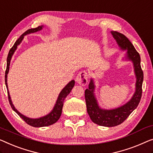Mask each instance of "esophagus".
<instances>
[{
  "mask_svg": "<svg viewBox=\"0 0 153 153\" xmlns=\"http://www.w3.org/2000/svg\"><path fill=\"white\" fill-rule=\"evenodd\" d=\"M88 72L85 71H81L79 73V74L76 76V81L77 83L82 86H85L88 83Z\"/></svg>",
  "mask_w": 153,
  "mask_h": 153,
  "instance_id": "esophagus-1",
  "label": "esophagus"
}]
</instances>
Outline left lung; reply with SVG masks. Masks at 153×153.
Here are the masks:
<instances>
[{
  "label": "left lung",
  "mask_w": 153,
  "mask_h": 153,
  "mask_svg": "<svg viewBox=\"0 0 153 153\" xmlns=\"http://www.w3.org/2000/svg\"><path fill=\"white\" fill-rule=\"evenodd\" d=\"M112 36L122 50H127V56L133 62L134 72L137 77L136 91L129 102L113 110H103L99 107L94 95V85L90 81L89 88L85 91L87 111L93 122L99 126L113 127L122 123L133 110L138 106L142 95L143 73L141 67L140 55L125 35L116 31H112Z\"/></svg>",
  "instance_id": "8db88e82"
}]
</instances>
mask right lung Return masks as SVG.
<instances>
[{"label":"right lung","instance_id":"right-lung-1","mask_svg":"<svg viewBox=\"0 0 153 153\" xmlns=\"http://www.w3.org/2000/svg\"><path fill=\"white\" fill-rule=\"evenodd\" d=\"M42 27H43V26H39V27H37L36 28L29 29V30H27L26 32H24L23 34L17 39V41L15 42L14 45L12 46V48H11L10 52H9L7 58V68H6L5 75V85L7 87V90L8 99H9V102H10L11 107H12V109L14 110V111L19 115V117H21V119H23V120L25 121L26 123H27L28 125H30L31 126H33V127H36V128L45 127V126H50V125L53 124V123H56V121L59 120V119L60 118L61 113H62V108H63L64 100H65V97L70 94V92H71L72 89L74 85V81L72 80L70 81V83H68V85H66L65 87L64 88L63 90H62V91L60 92L59 96L58 97V99H57L56 103V104H55V106H54V109L52 110V111L51 112L50 114H48V115H46V116L43 117H41V118H39V119L28 118V117L24 116V115L20 113V112L16 109V108H14V105L12 104V100H11V98H10V94H9L8 88H7V76L9 69H10V64L11 59H12V56L13 54H14V52H15V50H16L18 45H19V44L21 43V42L22 41V40L23 39L24 36L27 34H30V33H34V32H37V31L41 30Z\"/></svg>","mask_w":153,"mask_h":153}]
</instances>
